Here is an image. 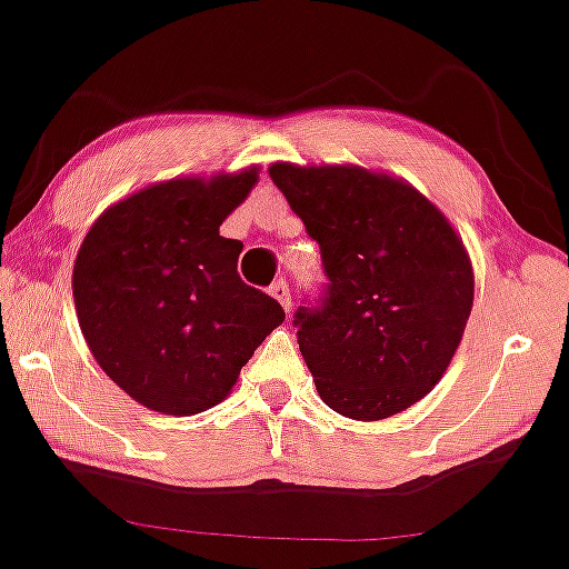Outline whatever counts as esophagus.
Masks as SVG:
<instances>
[{
  "mask_svg": "<svg viewBox=\"0 0 569 569\" xmlns=\"http://www.w3.org/2000/svg\"><path fill=\"white\" fill-rule=\"evenodd\" d=\"M270 293L278 299L280 307H283L286 312L291 310V291H289V283H286V280H276V283L270 286Z\"/></svg>",
  "mask_w": 569,
  "mask_h": 569,
  "instance_id": "esophagus-1",
  "label": "esophagus"
}]
</instances>
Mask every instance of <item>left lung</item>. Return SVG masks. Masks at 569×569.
Wrapping results in <instances>:
<instances>
[{
    "label": "left lung",
    "mask_w": 569,
    "mask_h": 569,
    "mask_svg": "<svg viewBox=\"0 0 569 569\" xmlns=\"http://www.w3.org/2000/svg\"><path fill=\"white\" fill-rule=\"evenodd\" d=\"M320 243L328 297L299 310V352L318 395L379 421L432 392L463 339L475 270L461 236L402 177L358 163L267 169Z\"/></svg>",
    "instance_id": "1"
}]
</instances>
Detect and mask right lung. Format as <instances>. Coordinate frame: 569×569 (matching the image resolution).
<instances>
[{
	"label": "right lung",
	"mask_w": 569,
	"mask_h": 569,
	"mask_svg": "<svg viewBox=\"0 0 569 569\" xmlns=\"http://www.w3.org/2000/svg\"><path fill=\"white\" fill-rule=\"evenodd\" d=\"M257 180L251 163L146 184L102 211L79 246L73 305L89 352L156 413L222 402L286 320L276 299L238 276L243 243L219 236Z\"/></svg>",
	"instance_id": "add662e5"
}]
</instances>
